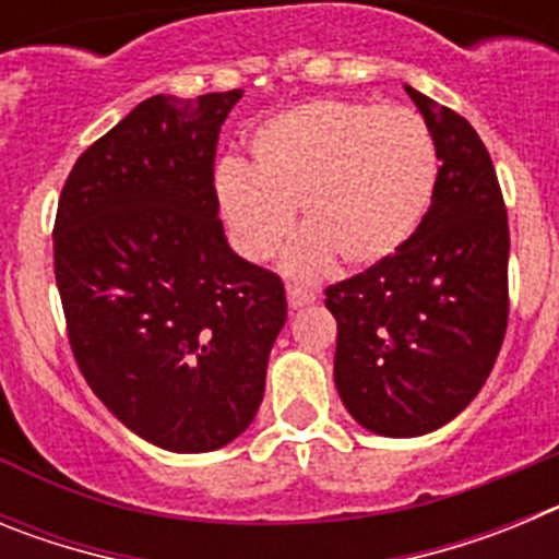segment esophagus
<instances>
[{"label": "esophagus", "instance_id": "1", "mask_svg": "<svg viewBox=\"0 0 559 559\" xmlns=\"http://www.w3.org/2000/svg\"><path fill=\"white\" fill-rule=\"evenodd\" d=\"M316 302V294L308 288H299V285H288V308L290 310H299L305 305H313Z\"/></svg>", "mask_w": 559, "mask_h": 559}]
</instances>
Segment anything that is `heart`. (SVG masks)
<instances>
[{
	"mask_svg": "<svg viewBox=\"0 0 559 559\" xmlns=\"http://www.w3.org/2000/svg\"><path fill=\"white\" fill-rule=\"evenodd\" d=\"M251 165L221 162L215 195L243 257L263 263L294 229L308 226L285 257L294 276L313 280L335 254L364 269L392 257L431 210L439 153L431 128L406 106L310 100L251 133Z\"/></svg>",
	"mask_w": 559,
	"mask_h": 559,
	"instance_id": "heart-1",
	"label": "heart"
}]
</instances>
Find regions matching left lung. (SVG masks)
I'll return each instance as SVG.
<instances>
[{
  "label": "left lung",
  "mask_w": 559,
  "mask_h": 559,
  "mask_svg": "<svg viewBox=\"0 0 559 559\" xmlns=\"http://www.w3.org/2000/svg\"><path fill=\"white\" fill-rule=\"evenodd\" d=\"M406 92L442 162L431 210L403 249L324 299L338 322L335 389L380 437H423L471 406L510 313V226L490 153L464 117Z\"/></svg>",
  "instance_id": "left-lung-1"
}]
</instances>
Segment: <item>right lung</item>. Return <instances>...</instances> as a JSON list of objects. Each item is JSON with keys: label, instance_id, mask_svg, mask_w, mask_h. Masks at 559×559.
I'll use <instances>...</instances> for the list:
<instances>
[{"label": "right lung", "instance_id": "add662e5", "mask_svg": "<svg viewBox=\"0 0 559 559\" xmlns=\"http://www.w3.org/2000/svg\"><path fill=\"white\" fill-rule=\"evenodd\" d=\"M240 88L153 95L75 162L58 201L56 283L78 367L103 406L173 453L229 445L263 403L288 302L229 249L218 133Z\"/></svg>", "mask_w": 559, "mask_h": 559}]
</instances>
